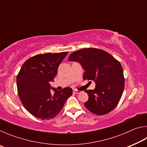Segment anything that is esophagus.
Returning a JSON list of instances; mask_svg holds the SVG:
<instances>
[{"label": "esophagus", "mask_w": 147, "mask_h": 147, "mask_svg": "<svg viewBox=\"0 0 147 147\" xmlns=\"http://www.w3.org/2000/svg\"><path fill=\"white\" fill-rule=\"evenodd\" d=\"M73 93H75V94H79V93H81V91H78V90H76V89H74Z\"/></svg>", "instance_id": "esophagus-1"}]
</instances>
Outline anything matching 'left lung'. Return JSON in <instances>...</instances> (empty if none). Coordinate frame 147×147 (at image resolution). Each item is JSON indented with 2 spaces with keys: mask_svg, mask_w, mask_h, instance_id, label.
I'll list each match as a JSON object with an SVG mask.
<instances>
[{
  "mask_svg": "<svg viewBox=\"0 0 147 147\" xmlns=\"http://www.w3.org/2000/svg\"><path fill=\"white\" fill-rule=\"evenodd\" d=\"M69 61H78L85 70L84 80L94 81L93 90L84 91L89 96L84 103L91 113L102 115L117 106L124 87L123 67L118 60L103 50L86 48L72 53Z\"/></svg>",
  "mask_w": 147,
  "mask_h": 147,
  "instance_id": "obj_1",
  "label": "left lung"
}]
</instances>
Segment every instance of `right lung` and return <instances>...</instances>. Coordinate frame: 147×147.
Here are the masks:
<instances>
[{
  "mask_svg": "<svg viewBox=\"0 0 147 147\" xmlns=\"http://www.w3.org/2000/svg\"><path fill=\"white\" fill-rule=\"evenodd\" d=\"M68 52L38 54L24 62L17 76V92L25 109L37 118L53 119L61 110L67 98L73 94L71 88L61 91L53 88L58 69Z\"/></svg>",
  "mask_w": 147,
  "mask_h": 147,
  "instance_id": "obj_1",
  "label": "right lung"
}]
</instances>
